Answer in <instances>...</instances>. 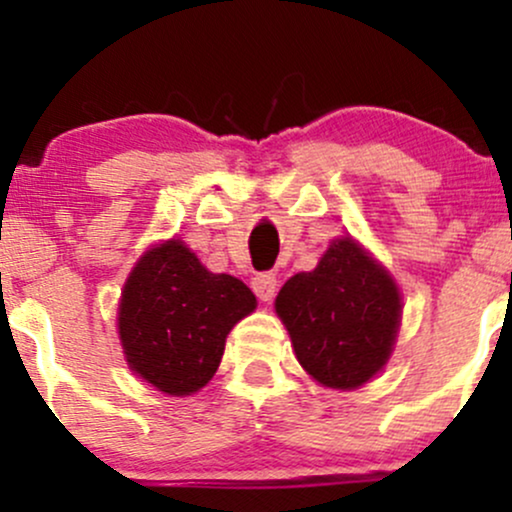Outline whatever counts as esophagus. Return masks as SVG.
I'll return each mask as SVG.
<instances>
[{
    "label": "esophagus",
    "mask_w": 512,
    "mask_h": 512,
    "mask_svg": "<svg viewBox=\"0 0 512 512\" xmlns=\"http://www.w3.org/2000/svg\"><path fill=\"white\" fill-rule=\"evenodd\" d=\"M252 291L260 301H272L276 291V274L274 272H262L252 279Z\"/></svg>",
    "instance_id": "obj_1"
}]
</instances>
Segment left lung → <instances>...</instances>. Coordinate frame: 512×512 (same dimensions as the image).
Segmentation results:
<instances>
[{"label": "left lung", "instance_id": "8db88e82", "mask_svg": "<svg viewBox=\"0 0 512 512\" xmlns=\"http://www.w3.org/2000/svg\"><path fill=\"white\" fill-rule=\"evenodd\" d=\"M399 310L392 276L351 238L334 240L313 272L291 276L276 296L301 366L339 390L368 383L385 366Z\"/></svg>", "mask_w": 512, "mask_h": 512}]
</instances>
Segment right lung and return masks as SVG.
<instances>
[{"label":"right lung","mask_w":512,"mask_h":512,"mask_svg":"<svg viewBox=\"0 0 512 512\" xmlns=\"http://www.w3.org/2000/svg\"><path fill=\"white\" fill-rule=\"evenodd\" d=\"M243 281L211 274L180 240L149 250L120 303L127 363L166 395H192L219 368L226 334L255 310Z\"/></svg>","instance_id":"add662e5"}]
</instances>
